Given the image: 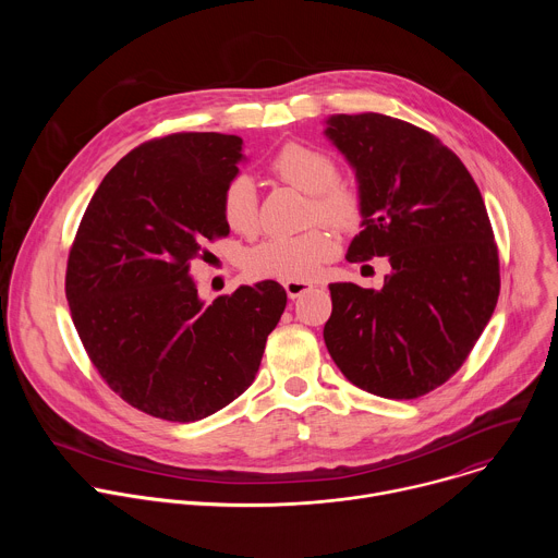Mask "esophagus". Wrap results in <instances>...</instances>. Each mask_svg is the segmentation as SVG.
Returning <instances> with one entry per match:
<instances>
[{"mask_svg": "<svg viewBox=\"0 0 558 558\" xmlns=\"http://www.w3.org/2000/svg\"><path fill=\"white\" fill-rule=\"evenodd\" d=\"M308 289H313L311 282H304V280H287L284 282V291L287 295L293 300V298H300L302 293H306Z\"/></svg>", "mask_w": 558, "mask_h": 558, "instance_id": "obj_1", "label": "esophagus"}]
</instances>
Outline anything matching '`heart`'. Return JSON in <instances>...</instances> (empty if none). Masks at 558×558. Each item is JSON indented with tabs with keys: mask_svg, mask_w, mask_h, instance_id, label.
Instances as JSON below:
<instances>
[{
	"mask_svg": "<svg viewBox=\"0 0 558 558\" xmlns=\"http://www.w3.org/2000/svg\"><path fill=\"white\" fill-rule=\"evenodd\" d=\"M271 170L284 183L311 196V214L333 227H351L360 218L357 190L338 179L333 158L304 143H287L278 149ZM222 220L231 231L252 233L258 225V196L250 177H235L222 192ZM338 254V238L315 227L298 235H271L245 254V269L256 278L308 280Z\"/></svg>",
	"mask_w": 558,
	"mask_h": 558,
	"instance_id": "1",
	"label": "heart"
}]
</instances>
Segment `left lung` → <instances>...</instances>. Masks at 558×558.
I'll list each match as a JSON object with an SVG mask.
<instances>
[{"mask_svg": "<svg viewBox=\"0 0 558 558\" xmlns=\"http://www.w3.org/2000/svg\"><path fill=\"white\" fill-rule=\"evenodd\" d=\"M325 134L362 201L347 260L390 263L379 291L329 284L325 344L357 388L415 400L459 371L497 306L499 254L482 192L452 149L407 121L333 114Z\"/></svg>", "mask_w": 558, "mask_h": 558, "instance_id": "8db88e82", "label": "left lung"}]
</instances>
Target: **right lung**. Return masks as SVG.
Listing matches in <instances>:
<instances>
[{"label": "right lung", "instance_id": "1", "mask_svg": "<svg viewBox=\"0 0 558 558\" xmlns=\"http://www.w3.org/2000/svg\"><path fill=\"white\" fill-rule=\"evenodd\" d=\"M243 138L181 132L147 141L106 174L74 235L65 298L108 386L168 422H198L243 395L287 306L274 280L198 298L190 263L227 235L220 201Z\"/></svg>", "mask_w": 558, "mask_h": 558}]
</instances>
